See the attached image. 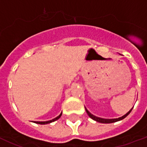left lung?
<instances>
[{"mask_svg": "<svg viewBox=\"0 0 147 147\" xmlns=\"http://www.w3.org/2000/svg\"><path fill=\"white\" fill-rule=\"evenodd\" d=\"M133 109V108H132ZM132 109L129 111V112H127V113H126L125 115H124L123 116H121V117H119V118L118 119H102V118H100V117H96V116H94L93 114H92V113H90L89 111H88V110L86 108V111L87 114L89 116V117H91V118L92 119H94V121H98V122H100V123H104V124H108V123H113V122H116V121H120V120L123 119H125V117H126L127 116L128 114H129L130 112H131Z\"/></svg>", "mask_w": 147, "mask_h": 147, "instance_id": "8db88e82", "label": "left lung"}]
</instances>
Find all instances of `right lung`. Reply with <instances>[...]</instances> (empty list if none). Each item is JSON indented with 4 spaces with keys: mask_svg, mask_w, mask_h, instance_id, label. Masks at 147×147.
Returning <instances> with one entry per match:
<instances>
[{
    "mask_svg": "<svg viewBox=\"0 0 147 147\" xmlns=\"http://www.w3.org/2000/svg\"><path fill=\"white\" fill-rule=\"evenodd\" d=\"M61 114H62V113H61V114L59 115V116H57L56 118L53 119H52V120H50V121H35V123H36V124H40V125H46V124H49V123H51V122H53V121H56V120H57V119H59L61 117Z\"/></svg>",
    "mask_w": 147,
    "mask_h": 147,
    "instance_id": "obj_1",
    "label": "right lung"
}]
</instances>
